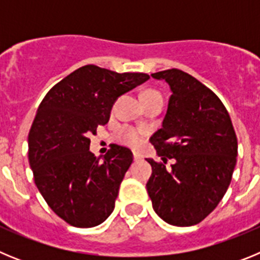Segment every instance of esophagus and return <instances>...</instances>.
<instances>
[{"label":"esophagus","instance_id":"obj_1","mask_svg":"<svg viewBox=\"0 0 260 260\" xmlns=\"http://www.w3.org/2000/svg\"><path fill=\"white\" fill-rule=\"evenodd\" d=\"M134 158L138 161V160H141L142 158V155L139 152H137V151H134Z\"/></svg>","mask_w":260,"mask_h":260}]
</instances>
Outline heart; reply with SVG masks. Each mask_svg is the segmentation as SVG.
<instances>
[{"mask_svg":"<svg viewBox=\"0 0 260 260\" xmlns=\"http://www.w3.org/2000/svg\"><path fill=\"white\" fill-rule=\"evenodd\" d=\"M153 93H158V92L157 91H153V89H148V91H146V92L143 93V98L144 96L153 95ZM118 138H119V141L122 142V143L127 144V146L138 147L142 142H143L144 132L143 130H141V128L123 127L122 130H119Z\"/></svg>","mask_w":260,"mask_h":260,"instance_id":"1","label":"heart"}]
</instances>
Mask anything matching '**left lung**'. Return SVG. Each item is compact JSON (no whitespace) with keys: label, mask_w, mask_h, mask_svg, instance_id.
<instances>
[{"label":"left lung","mask_w":260,"mask_h":260,"mask_svg":"<svg viewBox=\"0 0 260 260\" xmlns=\"http://www.w3.org/2000/svg\"><path fill=\"white\" fill-rule=\"evenodd\" d=\"M171 87L162 127L151 137L162 161L147 158L146 187L155 212L168 224L191 226L206 219L229 187L237 137L228 110L208 87L178 69L151 74ZM174 158L171 168L166 161Z\"/></svg>","instance_id":"obj_1"}]
</instances>
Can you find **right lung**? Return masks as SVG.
I'll list each match as a JSON object with an SVG mask.
<instances>
[{"instance_id":"1","label":"right lung","mask_w":260,"mask_h":260,"mask_svg":"<svg viewBox=\"0 0 260 260\" xmlns=\"http://www.w3.org/2000/svg\"><path fill=\"white\" fill-rule=\"evenodd\" d=\"M150 79L95 65L77 69L40 103L28 134V160L39 191L52 211L77 228H92L113 212L133 152L112 144L104 160L89 137L109 121L114 102Z\"/></svg>"}]
</instances>
